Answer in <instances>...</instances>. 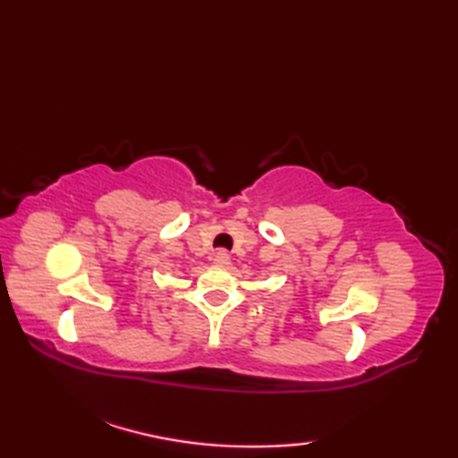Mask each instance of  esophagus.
<instances>
[{"mask_svg": "<svg viewBox=\"0 0 458 458\" xmlns=\"http://www.w3.org/2000/svg\"><path fill=\"white\" fill-rule=\"evenodd\" d=\"M214 261H216V264H220V266H226L230 261V254L226 250H218L216 256H214Z\"/></svg>", "mask_w": 458, "mask_h": 458, "instance_id": "obj_1", "label": "esophagus"}]
</instances>
